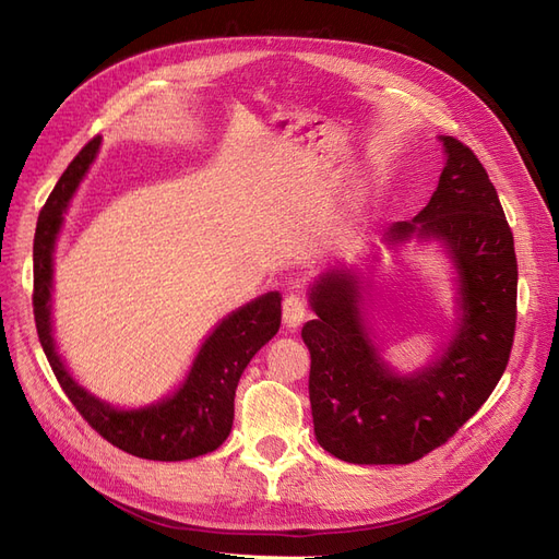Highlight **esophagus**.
<instances>
[{"label": "esophagus", "instance_id": "obj_1", "mask_svg": "<svg viewBox=\"0 0 559 559\" xmlns=\"http://www.w3.org/2000/svg\"><path fill=\"white\" fill-rule=\"evenodd\" d=\"M308 317V302L300 294H289L282 302V319L289 329H298Z\"/></svg>", "mask_w": 559, "mask_h": 559}]
</instances>
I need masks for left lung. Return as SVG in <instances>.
<instances>
[{
    "label": "left lung",
    "mask_w": 559,
    "mask_h": 559,
    "mask_svg": "<svg viewBox=\"0 0 559 559\" xmlns=\"http://www.w3.org/2000/svg\"><path fill=\"white\" fill-rule=\"evenodd\" d=\"M448 163L429 205L396 222L386 242L413 235L448 245L460 267L462 317L431 368L389 373L361 317V280L331 270L312 286L310 403L319 445L349 464H411L441 448L495 392L509 366L518 319V259L497 189L473 151L441 138Z\"/></svg>",
    "instance_id": "left-lung-1"
}]
</instances>
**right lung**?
Returning a JSON list of instances; mask_svg holds the SVG:
<instances>
[{
	"mask_svg": "<svg viewBox=\"0 0 559 559\" xmlns=\"http://www.w3.org/2000/svg\"><path fill=\"white\" fill-rule=\"evenodd\" d=\"M97 148L99 138H93L79 151L39 212L35 233V292H32L39 343L62 392L105 441L142 460H193L216 450L228 438L235 389L253 354L280 331L282 298L277 292H270L224 319L200 347L183 386L173 399L158 405L144 411H114L81 389L67 373L56 352L48 300L50 277H53V245L62 226V212L91 167Z\"/></svg>",
	"mask_w": 559,
	"mask_h": 559,
	"instance_id": "add662e5",
	"label": "right lung"
}]
</instances>
